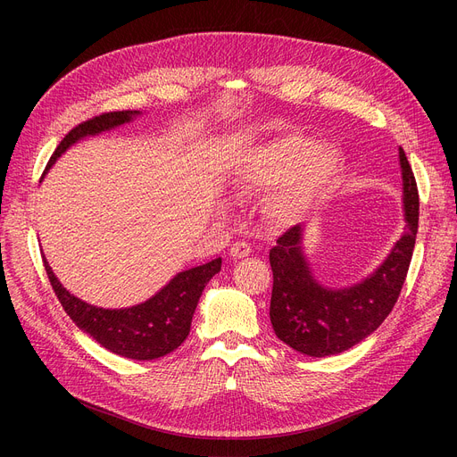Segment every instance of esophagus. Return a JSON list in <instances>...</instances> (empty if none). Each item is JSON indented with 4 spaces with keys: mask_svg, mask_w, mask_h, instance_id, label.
<instances>
[{
    "mask_svg": "<svg viewBox=\"0 0 457 457\" xmlns=\"http://www.w3.org/2000/svg\"><path fill=\"white\" fill-rule=\"evenodd\" d=\"M231 255H233V257H238V259H241V257H246V255H248V248H245V245L237 246V248H233V250H231Z\"/></svg>",
    "mask_w": 457,
    "mask_h": 457,
    "instance_id": "1",
    "label": "esophagus"
}]
</instances>
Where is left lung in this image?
Returning <instances> with one entry per match:
<instances>
[{
    "label": "left lung",
    "instance_id": "obj_1",
    "mask_svg": "<svg viewBox=\"0 0 457 457\" xmlns=\"http://www.w3.org/2000/svg\"><path fill=\"white\" fill-rule=\"evenodd\" d=\"M138 116H142L140 111L107 112L71 129L61 140L50 161H47L40 183L50 174L59 157L64 155L74 144L131 124ZM40 253L54 291L76 326L109 352L128 359H137V361H152V359L162 357L181 346L190 331L192 315H195L205 285L214 274L220 272L222 267L220 257L202 262L198 267L172 276V279L166 281L148 300L129 307L112 309L88 303L79 296L71 295L50 267L42 246Z\"/></svg>",
    "mask_w": 457,
    "mask_h": 457
}]
</instances>
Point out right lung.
<instances>
[{
  "instance_id": "right-lung-1",
  "label": "right lung",
  "mask_w": 457,
  "mask_h": 457,
  "mask_svg": "<svg viewBox=\"0 0 457 457\" xmlns=\"http://www.w3.org/2000/svg\"><path fill=\"white\" fill-rule=\"evenodd\" d=\"M400 172L403 233L361 281L341 289L320 285L303 253V226L285 233L270 250V322L285 345L313 357L335 355L361 343L387 319L410 269L419 228L417 183L403 154Z\"/></svg>"
}]
</instances>
